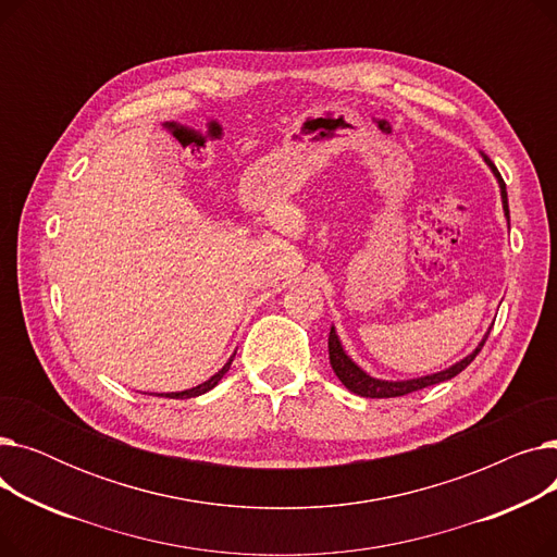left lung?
<instances>
[{
    "instance_id": "1",
    "label": "left lung",
    "mask_w": 557,
    "mask_h": 557,
    "mask_svg": "<svg viewBox=\"0 0 557 557\" xmlns=\"http://www.w3.org/2000/svg\"><path fill=\"white\" fill-rule=\"evenodd\" d=\"M485 162L492 166L496 181H499V187H502V198H504V210H506V216L510 219V212H508V194H506V183L502 178V173L496 171V166L492 164V160L485 158ZM487 341V336L483 338V343ZM483 343L474 349V352L470 357H465L460 363L451 366L449 370H443V372H435L431 376H420V379H411V382H379V379H372L370 374H366L352 359H349L345 352H343V345L336 336V330L332 327L330 332V363L336 372V376L343 382V386L347 391H352L361 397H372V399H384V397H401V395H408L413 391H422L426 386H433V384H441V382H447V379L460 374L467 366H470L476 355L481 352Z\"/></svg>"
}]
</instances>
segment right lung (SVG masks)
Here are the masks:
<instances>
[{"instance_id": "obj_1", "label": "right lung", "mask_w": 557, "mask_h": 557, "mask_svg": "<svg viewBox=\"0 0 557 557\" xmlns=\"http://www.w3.org/2000/svg\"><path fill=\"white\" fill-rule=\"evenodd\" d=\"M234 359V357H232ZM232 359L212 376V379H208V382L205 384H200V386H196V388H189V391H183V393H169V395H164V397H171V399H189V397H198V395H202V393H208V391H212L219 382H221V376L230 370V363H232Z\"/></svg>"}]
</instances>
